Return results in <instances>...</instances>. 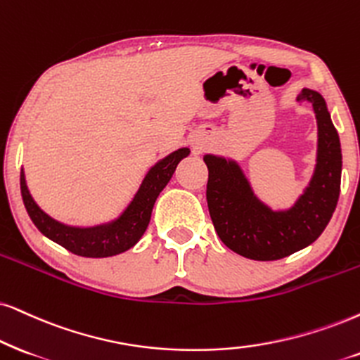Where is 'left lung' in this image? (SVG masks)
I'll use <instances>...</instances> for the list:
<instances>
[{"instance_id":"left-lung-1","label":"left lung","mask_w":360,"mask_h":360,"mask_svg":"<svg viewBox=\"0 0 360 360\" xmlns=\"http://www.w3.org/2000/svg\"><path fill=\"white\" fill-rule=\"evenodd\" d=\"M299 98L311 103L317 120V162L312 179L292 207L272 211L254 195L233 159L206 154L209 214L222 243L254 261H276L312 244L335 211L340 193L342 153L338 129L324 98L304 88Z\"/></svg>"}]
</instances>
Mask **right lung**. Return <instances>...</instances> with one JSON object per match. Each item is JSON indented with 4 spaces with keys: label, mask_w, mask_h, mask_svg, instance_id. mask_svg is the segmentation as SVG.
Wrapping results in <instances>:
<instances>
[{
    "label": "right lung",
    "mask_w": 360,
    "mask_h": 360,
    "mask_svg": "<svg viewBox=\"0 0 360 360\" xmlns=\"http://www.w3.org/2000/svg\"><path fill=\"white\" fill-rule=\"evenodd\" d=\"M189 148H181L171 153L161 161H158L146 177L141 183L138 193L124 209L120 217L106 224L93 227H75L66 226L46 212L41 211L34 199L31 198L28 186H26L25 172L21 169L20 184L21 195L34 226L46 236L48 239L63 245L68 251L83 257H109L116 256L131 249L138 240L143 238L144 231L148 229L151 212L159 193L166 188L169 179L174 174L176 166L186 156H189Z\"/></svg>",
    "instance_id": "obj_1"
}]
</instances>
